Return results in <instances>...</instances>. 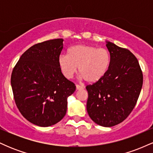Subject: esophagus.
<instances>
[{"label": "esophagus", "mask_w": 153, "mask_h": 153, "mask_svg": "<svg viewBox=\"0 0 153 153\" xmlns=\"http://www.w3.org/2000/svg\"><path fill=\"white\" fill-rule=\"evenodd\" d=\"M82 89H83V88L82 86L79 85H76V90H82Z\"/></svg>", "instance_id": "obj_1"}]
</instances>
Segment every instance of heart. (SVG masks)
Segmentation results:
<instances>
[{"instance_id":"obj_1","label":"heart","mask_w":153,"mask_h":153,"mask_svg":"<svg viewBox=\"0 0 153 153\" xmlns=\"http://www.w3.org/2000/svg\"><path fill=\"white\" fill-rule=\"evenodd\" d=\"M111 62L110 53L106 49L90 45H78L68 50V55H60L59 67L66 78L71 79L77 72L81 78L90 83L101 80L106 74Z\"/></svg>"}]
</instances>
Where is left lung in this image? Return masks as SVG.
Instances as JSON below:
<instances>
[{"instance_id":"8db88e82","label":"left lung","mask_w":153,"mask_h":153,"mask_svg":"<svg viewBox=\"0 0 153 153\" xmlns=\"http://www.w3.org/2000/svg\"><path fill=\"white\" fill-rule=\"evenodd\" d=\"M106 42L111 56L109 68L101 80L86 86V108L96 124L111 127L122 122L133 110L143 75L137 59L130 51Z\"/></svg>"}]
</instances>
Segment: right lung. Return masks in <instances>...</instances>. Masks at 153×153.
Returning <instances> with one entry per match:
<instances>
[{"mask_svg":"<svg viewBox=\"0 0 153 153\" xmlns=\"http://www.w3.org/2000/svg\"><path fill=\"white\" fill-rule=\"evenodd\" d=\"M62 48V39L33 45L21 56L12 72L16 104L24 118L39 127L54 125L65 116L68 98L76 88L59 67Z\"/></svg>","mask_w":153,"mask_h":153,"instance_id":"right-lung-1","label":"right lung"}]
</instances>
